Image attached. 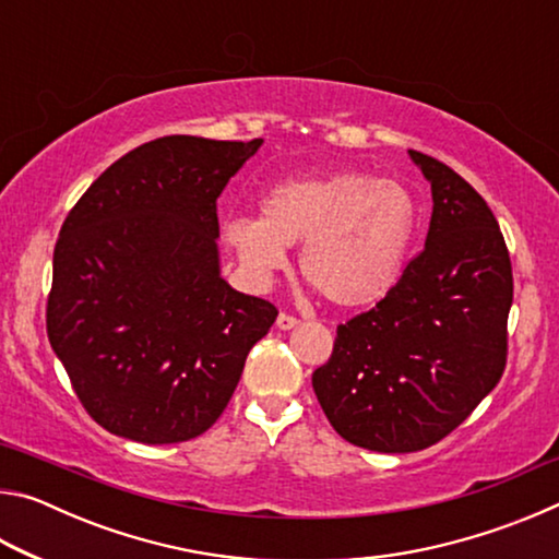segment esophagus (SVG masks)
<instances>
[{
	"mask_svg": "<svg viewBox=\"0 0 559 559\" xmlns=\"http://www.w3.org/2000/svg\"><path fill=\"white\" fill-rule=\"evenodd\" d=\"M298 325V318H293V316H288V313H281L278 318H276V328L278 330H293Z\"/></svg>",
	"mask_w": 559,
	"mask_h": 559,
	"instance_id": "esophagus-1",
	"label": "esophagus"
}]
</instances>
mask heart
<instances>
[{
  "instance_id": "1",
  "label": "heart",
  "mask_w": 559,
  "mask_h": 559,
  "mask_svg": "<svg viewBox=\"0 0 559 559\" xmlns=\"http://www.w3.org/2000/svg\"><path fill=\"white\" fill-rule=\"evenodd\" d=\"M409 189L359 169L286 179L261 200V216H234L224 243L246 276L269 283L300 243V273L335 308H370L400 283L416 234Z\"/></svg>"
}]
</instances>
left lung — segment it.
I'll use <instances>...</instances> for the list:
<instances>
[{"label":"left lung","mask_w":559,"mask_h":559,"mask_svg":"<svg viewBox=\"0 0 559 559\" xmlns=\"http://www.w3.org/2000/svg\"><path fill=\"white\" fill-rule=\"evenodd\" d=\"M431 185L424 251L372 310L337 325L313 390L355 447L412 453L451 433L506 370L510 257L490 206L439 159L409 150Z\"/></svg>","instance_id":"1"}]
</instances>
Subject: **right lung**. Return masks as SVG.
<instances>
[{
  "label": "right lung",
  "instance_id": "obj_1",
  "mask_svg": "<svg viewBox=\"0 0 559 559\" xmlns=\"http://www.w3.org/2000/svg\"><path fill=\"white\" fill-rule=\"evenodd\" d=\"M261 145L153 140L112 163L66 216L46 333L81 404L116 437H200L278 316L222 278L216 246V200Z\"/></svg>",
  "mask_w": 559,
  "mask_h": 559
}]
</instances>
